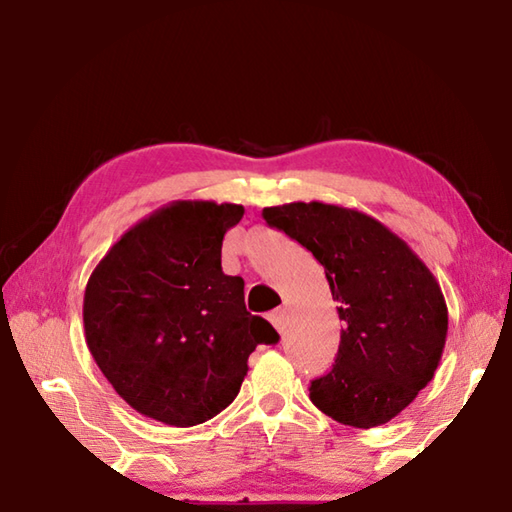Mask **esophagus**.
Returning a JSON list of instances; mask_svg holds the SVG:
<instances>
[{
    "label": "esophagus",
    "instance_id": "obj_1",
    "mask_svg": "<svg viewBox=\"0 0 512 512\" xmlns=\"http://www.w3.org/2000/svg\"><path fill=\"white\" fill-rule=\"evenodd\" d=\"M268 322L275 326L277 333H284V328H286V317H284V310H282V308H279V310H273V313L268 315Z\"/></svg>",
    "mask_w": 512,
    "mask_h": 512
}]
</instances>
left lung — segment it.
Segmentation results:
<instances>
[{
	"mask_svg": "<svg viewBox=\"0 0 512 512\" xmlns=\"http://www.w3.org/2000/svg\"><path fill=\"white\" fill-rule=\"evenodd\" d=\"M262 215L324 266L344 326L333 368L310 382V402L346 426L390 422L444 353L448 308L437 279L404 239L359 210L293 202Z\"/></svg>",
	"mask_w": 512,
	"mask_h": 512,
	"instance_id": "1",
	"label": "left lung"
}]
</instances>
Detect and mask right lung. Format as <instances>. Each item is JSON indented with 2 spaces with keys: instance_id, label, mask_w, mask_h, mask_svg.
Listing matches in <instances>:
<instances>
[{
  "instance_id": "right-lung-1",
  "label": "right lung",
  "mask_w": 512,
  "mask_h": 512,
  "mask_svg": "<svg viewBox=\"0 0 512 512\" xmlns=\"http://www.w3.org/2000/svg\"><path fill=\"white\" fill-rule=\"evenodd\" d=\"M244 206L173 202L108 250L84 293L90 355L144 417L188 428L233 402L257 344L277 330L250 315L244 279L224 275L222 242Z\"/></svg>"
}]
</instances>
